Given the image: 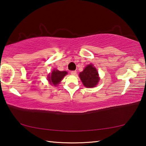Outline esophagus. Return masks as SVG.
Listing matches in <instances>:
<instances>
[{
	"label": "esophagus",
	"instance_id": "obj_1",
	"mask_svg": "<svg viewBox=\"0 0 146 146\" xmlns=\"http://www.w3.org/2000/svg\"><path fill=\"white\" fill-rule=\"evenodd\" d=\"M71 74H72V75H75L76 74V71H71Z\"/></svg>",
	"mask_w": 146,
	"mask_h": 146
}]
</instances>
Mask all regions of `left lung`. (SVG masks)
I'll return each instance as SVG.
<instances>
[{
  "label": "left lung",
  "instance_id": "left-lung-1",
  "mask_svg": "<svg viewBox=\"0 0 146 146\" xmlns=\"http://www.w3.org/2000/svg\"><path fill=\"white\" fill-rule=\"evenodd\" d=\"M79 77L83 85L88 88L95 87L100 80L97 69L91 64L88 65L83 71L79 73Z\"/></svg>",
  "mask_w": 146,
  "mask_h": 146
}]
</instances>
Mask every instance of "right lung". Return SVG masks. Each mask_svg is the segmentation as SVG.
<instances>
[{
	"instance_id": "right-lung-1",
	"label": "right lung",
	"mask_w": 146,
	"mask_h": 146,
	"mask_svg": "<svg viewBox=\"0 0 146 146\" xmlns=\"http://www.w3.org/2000/svg\"><path fill=\"white\" fill-rule=\"evenodd\" d=\"M67 74L68 72H66V71H60L58 70H53L51 74L48 75V80L51 85L56 86L60 82V81Z\"/></svg>"
}]
</instances>
